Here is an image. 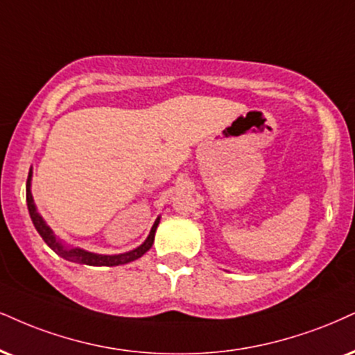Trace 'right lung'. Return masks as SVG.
I'll use <instances>...</instances> for the list:
<instances>
[{"label":"right lung","instance_id":"1","mask_svg":"<svg viewBox=\"0 0 355 355\" xmlns=\"http://www.w3.org/2000/svg\"><path fill=\"white\" fill-rule=\"evenodd\" d=\"M26 200H28V211H29L31 218H33V224L36 227V230L39 232V235H41L44 242L49 245L57 255H60L69 261H76V263H84V265H92V266H116V265L130 263V261L137 260V258L143 257L144 253L150 250L153 242H155L156 227L159 224V218H156L155 225L151 227V232L150 235H148V239L144 240L143 245H139L138 248H135V250H131L128 253H121V255H97V253L80 250V248L64 247V245L54 237L52 230L46 225V222L42 220V217L36 212V205H34L33 194H31V171L28 176V182H26Z\"/></svg>","mask_w":355,"mask_h":355}]
</instances>
